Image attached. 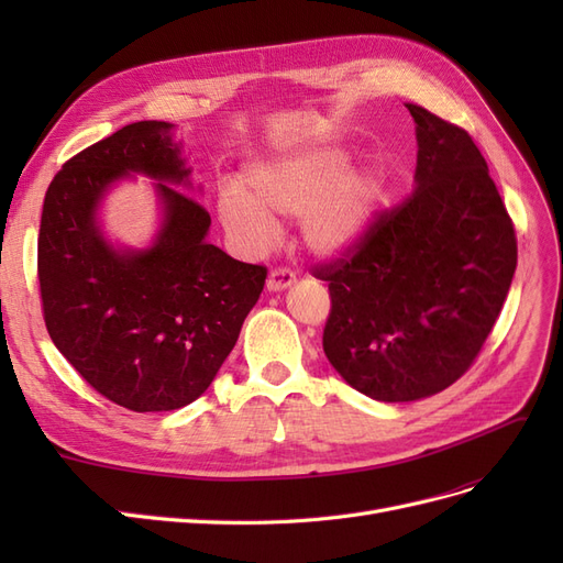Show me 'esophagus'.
<instances>
[{"instance_id":"obj_1","label":"esophagus","mask_w":563,"mask_h":563,"mask_svg":"<svg viewBox=\"0 0 563 563\" xmlns=\"http://www.w3.org/2000/svg\"><path fill=\"white\" fill-rule=\"evenodd\" d=\"M296 282V275L288 267H275L267 277V291H284Z\"/></svg>"}]
</instances>
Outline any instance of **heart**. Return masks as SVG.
Here are the masks:
<instances>
[{
	"instance_id": "b5f03b06",
	"label": "heart",
	"mask_w": 563,
	"mask_h": 563,
	"mask_svg": "<svg viewBox=\"0 0 563 563\" xmlns=\"http://www.w3.org/2000/svg\"><path fill=\"white\" fill-rule=\"evenodd\" d=\"M347 150L312 145L246 166L242 190L218 197V213L244 251H263L277 223L267 214L300 213V236L317 255H343L360 246L383 203L385 180L376 168H347Z\"/></svg>"
}]
</instances>
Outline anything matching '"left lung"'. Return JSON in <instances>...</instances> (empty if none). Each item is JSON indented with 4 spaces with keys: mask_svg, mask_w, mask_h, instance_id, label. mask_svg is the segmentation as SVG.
<instances>
[{
    "mask_svg": "<svg viewBox=\"0 0 563 563\" xmlns=\"http://www.w3.org/2000/svg\"><path fill=\"white\" fill-rule=\"evenodd\" d=\"M416 190L360 246L312 269L329 282L323 352L362 395L416 401L474 364L517 269V234L472 135L420 106Z\"/></svg>",
    "mask_w": 563,
    "mask_h": 563,
    "instance_id": "obj_1",
    "label": "left lung"
}]
</instances>
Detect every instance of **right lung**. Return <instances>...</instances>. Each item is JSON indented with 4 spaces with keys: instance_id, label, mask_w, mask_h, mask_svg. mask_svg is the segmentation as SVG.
I'll return each mask as SVG.
<instances>
[{
    "instance_id": "obj_1",
    "label": "right lung",
    "mask_w": 563,
    "mask_h": 563,
    "mask_svg": "<svg viewBox=\"0 0 563 563\" xmlns=\"http://www.w3.org/2000/svg\"><path fill=\"white\" fill-rule=\"evenodd\" d=\"M172 129L135 122L67 159L37 240L51 340L98 395L135 413L176 411L207 391L267 277L207 242L209 211L174 187L190 168ZM131 170L163 180L165 223L145 252H117L95 223L97 201Z\"/></svg>"
}]
</instances>
